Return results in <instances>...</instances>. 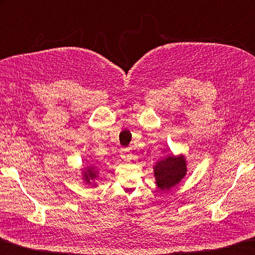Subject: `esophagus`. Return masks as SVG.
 <instances>
[{"label":"esophagus","instance_id":"1","mask_svg":"<svg viewBox=\"0 0 255 255\" xmlns=\"http://www.w3.org/2000/svg\"><path fill=\"white\" fill-rule=\"evenodd\" d=\"M121 158L124 161H130L132 159V152L128 149H122L121 150Z\"/></svg>","mask_w":255,"mask_h":255}]
</instances>
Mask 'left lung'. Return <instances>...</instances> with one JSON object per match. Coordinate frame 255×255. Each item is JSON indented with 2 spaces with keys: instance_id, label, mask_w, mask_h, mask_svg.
<instances>
[{
  "instance_id": "8db88e82",
  "label": "left lung",
  "mask_w": 255,
  "mask_h": 255,
  "mask_svg": "<svg viewBox=\"0 0 255 255\" xmlns=\"http://www.w3.org/2000/svg\"><path fill=\"white\" fill-rule=\"evenodd\" d=\"M186 172V159L183 155L167 156L153 166L156 184L161 191H168L176 186L185 177Z\"/></svg>"
}]
</instances>
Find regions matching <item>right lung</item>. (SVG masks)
<instances>
[{"mask_svg": "<svg viewBox=\"0 0 255 255\" xmlns=\"http://www.w3.org/2000/svg\"><path fill=\"white\" fill-rule=\"evenodd\" d=\"M82 179L86 184L91 185L96 187L97 186V183H96V179L98 177V170L95 168V167H87V168L82 169Z\"/></svg>", "mask_w": 255, "mask_h": 255, "instance_id": "add662e5", "label": "right lung"}]
</instances>
